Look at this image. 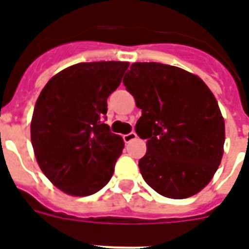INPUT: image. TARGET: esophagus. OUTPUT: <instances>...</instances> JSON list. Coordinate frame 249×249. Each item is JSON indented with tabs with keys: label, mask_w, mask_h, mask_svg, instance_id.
I'll list each match as a JSON object with an SVG mask.
<instances>
[{
	"label": "esophagus",
	"mask_w": 249,
	"mask_h": 249,
	"mask_svg": "<svg viewBox=\"0 0 249 249\" xmlns=\"http://www.w3.org/2000/svg\"><path fill=\"white\" fill-rule=\"evenodd\" d=\"M123 140H124L125 143H129V142L137 140V134H136V132H130L128 133V134H124V136H123Z\"/></svg>",
	"instance_id": "esophagus-1"
}]
</instances>
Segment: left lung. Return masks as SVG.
I'll use <instances>...</instances> for the list:
<instances>
[{
	"label": "left lung",
	"mask_w": 249,
	"mask_h": 249,
	"mask_svg": "<svg viewBox=\"0 0 249 249\" xmlns=\"http://www.w3.org/2000/svg\"><path fill=\"white\" fill-rule=\"evenodd\" d=\"M142 109L136 133L147 140L138 167L146 183L168 198H187L218 170L225 120L200 77L159 62H134L123 79Z\"/></svg>",
	"instance_id": "left-lung-1"
}]
</instances>
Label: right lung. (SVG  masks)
Listing matches in <instances>:
<instances>
[{"mask_svg":"<svg viewBox=\"0 0 249 249\" xmlns=\"http://www.w3.org/2000/svg\"><path fill=\"white\" fill-rule=\"evenodd\" d=\"M128 66L75 64L49 79L36 100L32 147L43 174L62 192L90 196L111 180L124 141L104 124L107 99Z\"/></svg>","mask_w":249,"mask_h":249,"instance_id":"1","label":"right lung"}]
</instances>
